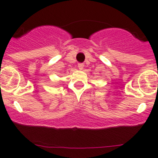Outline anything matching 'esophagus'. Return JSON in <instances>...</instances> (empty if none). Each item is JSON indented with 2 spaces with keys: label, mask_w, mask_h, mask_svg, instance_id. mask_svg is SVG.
Masks as SVG:
<instances>
[{
  "label": "esophagus",
  "mask_w": 158,
  "mask_h": 158,
  "mask_svg": "<svg viewBox=\"0 0 158 158\" xmlns=\"http://www.w3.org/2000/svg\"><path fill=\"white\" fill-rule=\"evenodd\" d=\"M77 67H78V69L81 70V69H83V68H84V64H78Z\"/></svg>",
  "instance_id": "34e87169"
}]
</instances>
